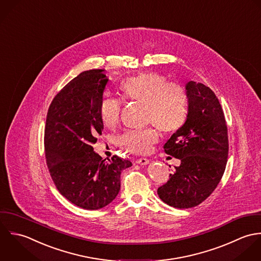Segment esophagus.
I'll use <instances>...</instances> for the list:
<instances>
[{"mask_svg":"<svg viewBox=\"0 0 261 261\" xmlns=\"http://www.w3.org/2000/svg\"><path fill=\"white\" fill-rule=\"evenodd\" d=\"M135 162H136V163H138V164H141V165H145V164H147V163L149 162V160H148L147 158L141 157V158H137Z\"/></svg>","mask_w":261,"mask_h":261,"instance_id":"34e87169","label":"esophagus"}]
</instances>
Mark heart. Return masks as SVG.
Masks as SVG:
<instances>
[{
	"label": "heart",
	"instance_id": "heart-1",
	"mask_svg": "<svg viewBox=\"0 0 261 261\" xmlns=\"http://www.w3.org/2000/svg\"><path fill=\"white\" fill-rule=\"evenodd\" d=\"M123 99L145 105L144 116L147 123H153L165 133L181 129L188 121L190 103L187 92L175 83H168L165 75L159 72H142L124 80L119 87ZM121 101L104 96L99 105V116L107 128H114L120 120ZM158 140L153 126L142 129H130L118 138V144L125 150L145 154L151 151Z\"/></svg>",
	"mask_w": 261,
	"mask_h": 261
}]
</instances>
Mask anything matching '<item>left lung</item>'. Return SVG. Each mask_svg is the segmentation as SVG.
<instances>
[{
  "mask_svg": "<svg viewBox=\"0 0 261 261\" xmlns=\"http://www.w3.org/2000/svg\"><path fill=\"white\" fill-rule=\"evenodd\" d=\"M186 90L188 121L163 146L180 165L157 190L165 204L177 208L196 207L211 196L224 174L229 151L227 124L215 93L196 82H189Z\"/></svg>",
  "mask_w": 261,
  "mask_h": 261,
  "instance_id": "8db88e82",
  "label": "left lung"
}]
</instances>
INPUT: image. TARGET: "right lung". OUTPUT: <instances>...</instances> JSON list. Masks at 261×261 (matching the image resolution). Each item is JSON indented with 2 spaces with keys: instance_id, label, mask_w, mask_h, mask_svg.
<instances>
[{
  "instance_id": "1",
  "label": "right lung",
  "mask_w": 261,
  "mask_h": 261,
  "mask_svg": "<svg viewBox=\"0 0 261 261\" xmlns=\"http://www.w3.org/2000/svg\"><path fill=\"white\" fill-rule=\"evenodd\" d=\"M107 82L104 69L87 70L71 80L54 97L44 129L46 163L56 189L86 210L109 205L120 191L121 171L132 165L128 159H103L94 152L104 129L99 105Z\"/></svg>"
}]
</instances>
